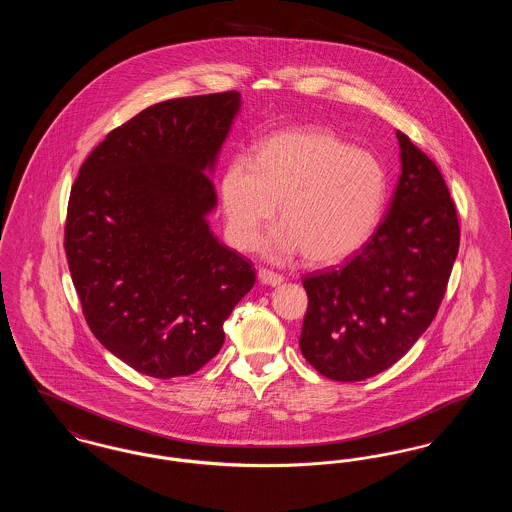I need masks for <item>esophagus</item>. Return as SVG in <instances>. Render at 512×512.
Returning a JSON list of instances; mask_svg holds the SVG:
<instances>
[{"instance_id":"34e87169","label":"esophagus","mask_w":512,"mask_h":512,"mask_svg":"<svg viewBox=\"0 0 512 512\" xmlns=\"http://www.w3.org/2000/svg\"><path fill=\"white\" fill-rule=\"evenodd\" d=\"M259 280L265 286H280L284 282V276L276 274L272 270H267V268H259Z\"/></svg>"}]
</instances>
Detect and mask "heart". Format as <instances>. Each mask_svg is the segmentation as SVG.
Instances as JSON below:
<instances>
[{
	"label": "heart",
	"mask_w": 512,
	"mask_h": 512,
	"mask_svg": "<svg viewBox=\"0 0 512 512\" xmlns=\"http://www.w3.org/2000/svg\"><path fill=\"white\" fill-rule=\"evenodd\" d=\"M386 197L384 165L322 130L274 134L257 159L234 155L220 178L226 236L234 247L251 249L280 209L284 224L261 244L272 261L301 251L317 265L351 257L374 234Z\"/></svg>",
	"instance_id": "obj_1"
}]
</instances>
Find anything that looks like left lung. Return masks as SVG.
<instances>
[{"label":"left lung","instance_id":"obj_1","mask_svg":"<svg viewBox=\"0 0 512 512\" xmlns=\"http://www.w3.org/2000/svg\"><path fill=\"white\" fill-rule=\"evenodd\" d=\"M401 176L376 232L341 267L307 274L299 347L330 380L397 363L426 332L459 253L457 209L436 163L403 132Z\"/></svg>","mask_w":512,"mask_h":512}]
</instances>
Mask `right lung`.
I'll return each mask as SVG.
<instances>
[{
	"label": "right lung",
	"mask_w": 512,
	"mask_h": 512,
	"mask_svg": "<svg viewBox=\"0 0 512 512\" xmlns=\"http://www.w3.org/2000/svg\"><path fill=\"white\" fill-rule=\"evenodd\" d=\"M242 96L155 103L107 134L74 180L65 251L99 343L153 378L190 376L224 343L222 324L255 284L207 215L220 147Z\"/></svg>",
	"instance_id": "add662e5"
}]
</instances>
